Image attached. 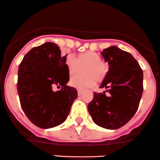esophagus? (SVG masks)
<instances>
[{"label": "esophagus", "instance_id": "esophagus-1", "mask_svg": "<svg viewBox=\"0 0 160 160\" xmlns=\"http://www.w3.org/2000/svg\"><path fill=\"white\" fill-rule=\"evenodd\" d=\"M77 91H78V96H80V95L82 93V90H81V89H77Z\"/></svg>", "mask_w": 160, "mask_h": 160}]
</instances>
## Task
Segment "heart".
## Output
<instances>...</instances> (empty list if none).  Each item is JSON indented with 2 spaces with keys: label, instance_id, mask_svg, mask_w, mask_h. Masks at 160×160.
Wrapping results in <instances>:
<instances>
[{
  "label": "heart",
  "instance_id": "1",
  "mask_svg": "<svg viewBox=\"0 0 160 160\" xmlns=\"http://www.w3.org/2000/svg\"><path fill=\"white\" fill-rule=\"evenodd\" d=\"M65 65L70 76L78 75L83 69L85 75L73 77L69 84L78 89H85L94 86L96 81L102 82L107 77L109 68L102 62L100 55L93 51H85L78 53L76 58L68 55L65 58Z\"/></svg>",
  "mask_w": 160,
  "mask_h": 160
}]
</instances>
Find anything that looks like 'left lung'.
I'll use <instances>...</instances> for the list:
<instances>
[{
	"label": "left lung",
	"instance_id": "left-lung-1",
	"mask_svg": "<svg viewBox=\"0 0 160 160\" xmlns=\"http://www.w3.org/2000/svg\"><path fill=\"white\" fill-rule=\"evenodd\" d=\"M101 54L109 64V72L100 88L110 96L93 93L88 110L99 127L118 129L127 124L137 111L143 92V72L128 52L111 46Z\"/></svg>",
	"mask_w": 160,
	"mask_h": 160
}]
</instances>
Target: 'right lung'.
Returning <instances> with one entry per match:
<instances>
[{"instance_id":"right-lung-1","label":"right lung","mask_w":160,"mask_h":160,"mask_svg":"<svg viewBox=\"0 0 160 160\" xmlns=\"http://www.w3.org/2000/svg\"><path fill=\"white\" fill-rule=\"evenodd\" d=\"M65 58L56 43L47 42L31 49L18 67L17 89L21 107L28 120L40 128L64 122L78 96L76 88L67 85ZM55 86L62 89L54 92Z\"/></svg>"}]
</instances>
